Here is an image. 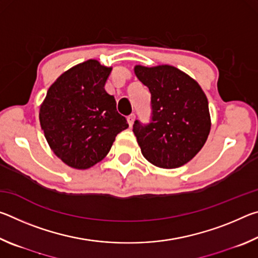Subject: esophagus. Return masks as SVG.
I'll return each instance as SVG.
<instances>
[{"mask_svg":"<svg viewBox=\"0 0 258 258\" xmlns=\"http://www.w3.org/2000/svg\"><path fill=\"white\" fill-rule=\"evenodd\" d=\"M134 120H135V115L134 113H131V115L127 117V121H128V125L132 126L134 124Z\"/></svg>","mask_w":258,"mask_h":258,"instance_id":"esophagus-1","label":"esophagus"}]
</instances>
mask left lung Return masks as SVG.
Here are the masks:
<instances>
[{"instance_id": "1", "label": "left lung", "mask_w": 258, "mask_h": 258, "mask_svg": "<svg viewBox=\"0 0 258 258\" xmlns=\"http://www.w3.org/2000/svg\"><path fill=\"white\" fill-rule=\"evenodd\" d=\"M151 93V119L135 120L133 132L145 158L161 168L186 164L204 147L211 131L208 101L202 87L173 66H135Z\"/></svg>"}]
</instances>
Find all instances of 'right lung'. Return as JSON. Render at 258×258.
I'll return each instance as SVG.
<instances>
[{
	"mask_svg": "<svg viewBox=\"0 0 258 258\" xmlns=\"http://www.w3.org/2000/svg\"><path fill=\"white\" fill-rule=\"evenodd\" d=\"M111 68L87 60L63 73L40 109L47 143L64 164L86 169L108 155L117 134L128 127L104 85Z\"/></svg>",
	"mask_w": 258,
	"mask_h": 258,
	"instance_id": "1",
	"label": "right lung"
}]
</instances>
